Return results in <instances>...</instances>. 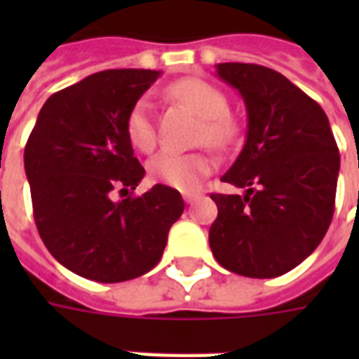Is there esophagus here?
<instances>
[{
    "instance_id": "1",
    "label": "esophagus",
    "mask_w": 359,
    "mask_h": 359,
    "mask_svg": "<svg viewBox=\"0 0 359 359\" xmlns=\"http://www.w3.org/2000/svg\"><path fill=\"white\" fill-rule=\"evenodd\" d=\"M182 198L187 203H192L198 198V192H182Z\"/></svg>"
}]
</instances>
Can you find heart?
I'll return each instance as SVG.
<instances>
[{"mask_svg": "<svg viewBox=\"0 0 359 359\" xmlns=\"http://www.w3.org/2000/svg\"><path fill=\"white\" fill-rule=\"evenodd\" d=\"M171 94L187 103L203 118L202 140H208L215 146H225L236 136V123L226 115L225 94L213 84L200 79H184L171 86ZM126 136L134 148L144 154H149L156 148L157 134L151 103L148 97H140L134 103L126 115ZM213 157L210 154H179L165 149L157 154L148 165L149 177L161 184H167L179 190H194L213 171Z\"/></svg>", "mask_w": 359, "mask_h": 359, "instance_id": "b5f03b06", "label": "heart"}]
</instances>
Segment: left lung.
<instances>
[{"label":"left lung","instance_id":"1","mask_svg":"<svg viewBox=\"0 0 359 359\" xmlns=\"http://www.w3.org/2000/svg\"><path fill=\"white\" fill-rule=\"evenodd\" d=\"M217 76L246 105V142L223 182L244 194H211L213 256L252 278L285 275L323 241L334 211L340 156L321 105L286 76L254 63H219Z\"/></svg>","mask_w":359,"mask_h":359}]
</instances>
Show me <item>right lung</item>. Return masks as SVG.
<instances>
[{"label": "right lung", "instance_id": "right-lung-1", "mask_svg": "<svg viewBox=\"0 0 359 359\" xmlns=\"http://www.w3.org/2000/svg\"><path fill=\"white\" fill-rule=\"evenodd\" d=\"M161 71L111 69L48 97L25 148L38 233L59 264L90 280L123 283L154 269L182 215L179 190L140 184L126 115Z\"/></svg>", "mask_w": 359, "mask_h": 359}]
</instances>
